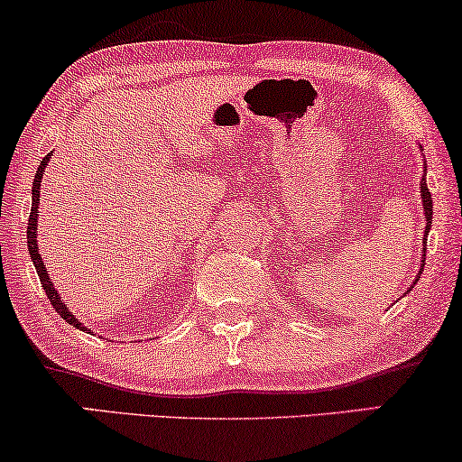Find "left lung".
Instances as JSON below:
<instances>
[{"instance_id": "8db88e82", "label": "left lung", "mask_w": 462, "mask_h": 462, "mask_svg": "<svg viewBox=\"0 0 462 462\" xmlns=\"http://www.w3.org/2000/svg\"><path fill=\"white\" fill-rule=\"evenodd\" d=\"M420 193H422V206H424V217H427V226H424V233H427L429 236V229H430V218H433V197H430V193H429V187H427V180L422 178V182H420ZM424 254L422 256H427V237H424ZM422 265V269H424V263H420ZM418 278H420V275H418Z\"/></svg>"}]
</instances>
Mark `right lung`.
I'll return each mask as SVG.
<instances>
[{
  "instance_id": "obj_1",
  "label": "right lung",
  "mask_w": 462,
  "mask_h": 462,
  "mask_svg": "<svg viewBox=\"0 0 462 462\" xmlns=\"http://www.w3.org/2000/svg\"><path fill=\"white\" fill-rule=\"evenodd\" d=\"M48 161H51V154H46L44 159H42V163L38 167V171H35V178H33V189H32V214H29V223H27V248H29V254H32V261L35 265V272L40 275V282L44 286V292L48 297V301L52 303V308L57 310V314L61 316V319L68 322V325L80 328V331H87L85 327H82V322L76 320V316L71 314L68 310V305L61 301V297H59V292L55 291V286H52L51 278H48V272L44 267V263H42V256H40V250H38V242H35V229H38V203H40V182H42V171H44V167Z\"/></svg>"
}]
</instances>
